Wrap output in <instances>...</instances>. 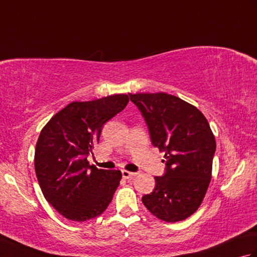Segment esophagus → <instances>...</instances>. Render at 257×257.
<instances>
[{
    "label": "esophagus",
    "instance_id": "esophagus-1",
    "mask_svg": "<svg viewBox=\"0 0 257 257\" xmlns=\"http://www.w3.org/2000/svg\"><path fill=\"white\" fill-rule=\"evenodd\" d=\"M121 173H122V178L123 179H132V178H134L136 176V173L127 171V170H122Z\"/></svg>",
    "mask_w": 257,
    "mask_h": 257
}]
</instances>
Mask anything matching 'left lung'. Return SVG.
<instances>
[{
    "mask_svg": "<svg viewBox=\"0 0 257 257\" xmlns=\"http://www.w3.org/2000/svg\"><path fill=\"white\" fill-rule=\"evenodd\" d=\"M148 125L151 143L165 152L166 173L143 196L152 214L166 222L185 220L199 209L212 178L215 138L204 114L179 97L129 94Z\"/></svg>",
    "mask_w": 257,
    "mask_h": 257,
    "instance_id": "obj_1",
    "label": "left lung"
}]
</instances>
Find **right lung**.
<instances>
[{
  "label": "right lung",
  "mask_w": 257,
  "mask_h": 257,
  "mask_svg": "<svg viewBox=\"0 0 257 257\" xmlns=\"http://www.w3.org/2000/svg\"><path fill=\"white\" fill-rule=\"evenodd\" d=\"M128 95L73 101L42 129L35 148V172L46 201L68 220L99 216L117 190L121 172L90 166L87 157L101 128L123 110Z\"/></svg>",
  "instance_id": "1"
}]
</instances>
